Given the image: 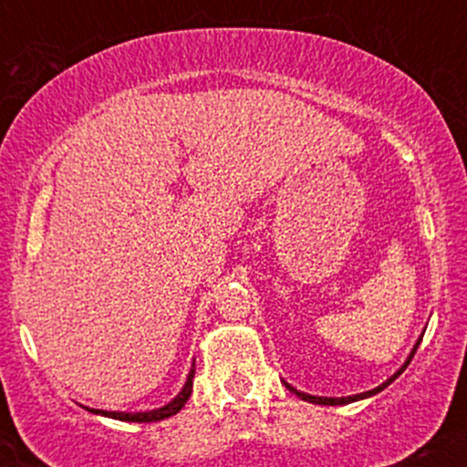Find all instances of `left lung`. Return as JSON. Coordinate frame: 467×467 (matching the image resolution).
Instances as JSON below:
<instances>
[{"instance_id": "8db88e82", "label": "left lung", "mask_w": 467, "mask_h": 467, "mask_svg": "<svg viewBox=\"0 0 467 467\" xmlns=\"http://www.w3.org/2000/svg\"><path fill=\"white\" fill-rule=\"evenodd\" d=\"M421 337H423V336L417 337V342H415V345H412V349H410V353H409V358H406V362L401 364V367L398 368V371H395L393 375H390V378L387 379V382H382V384H379V387H375V389H371V390H364V393L349 395V398H320V395H309V393H303V390L294 389L292 384H287V382H285V379H283V384H285V387H287L289 390H292L294 395H298V398H301V400H305V401H312V404H323V406H342V404H351V401H358V400H367V398H373V395H378L379 390H384V389H387L390 382H395V379H398L400 375L404 373V368L409 367L410 360H412V356H415L417 347H420Z\"/></svg>"}]
</instances>
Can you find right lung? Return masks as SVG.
<instances>
[{"label":"right lung","mask_w":467,"mask_h":467,"mask_svg":"<svg viewBox=\"0 0 467 467\" xmlns=\"http://www.w3.org/2000/svg\"><path fill=\"white\" fill-rule=\"evenodd\" d=\"M192 378H195V360H192V367L189 375H186V382L184 387L178 395H175L173 400L169 401V404L160 406V409H153V410H140V412H122V410H100V409H88L89 412H94V415H103V417H111V420H120V421H136V423H149V421H162L166 417H173L175 412L182 410V406L186 404L192 393Z\"/></svg>","instance_id":"1"}]
</instances>
